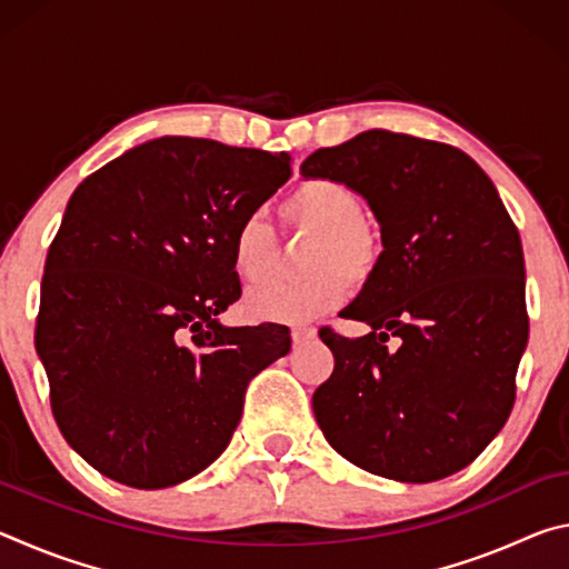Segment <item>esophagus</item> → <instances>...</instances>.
Masks as SVG:
<instances>
[{"label": "esophagus", "mask_w": 569, "mask_h": 569, "mask_svg": "<svg viewBox=\"0 0 569 569\" xmlns=\"http://www.w3.org/2000/svg\"><path fill=\"white\" fill-rule=\"evenodd\" d=\"M291 336H293V343H296V346H301V343H306V341H311V339H313V336H316V329H313V326H293Z\"/></svg>", "instance_id": "34e87169"}]
</instances>
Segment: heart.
Returning <instances> with one entry per match:
<instances>
[{
    "instance_id": "b5f03b06",
    "label": "heart",
    "mask_w": 569,
    "mask_h": 569,
    "mask_svg": "<svg viewBox=\"0 0 569 569\" xmlns=\"http://www.w3.org/2000/svg\"><path fill=\"white\" fill-rule=\"evenodd\" d=\"M283 223L311 236L303 253L306 278L250 291L246 311L276 323H306L329 313L349 296V283L363 286L379 273L383 238L361 213L356 192L333 178H308L278 208ZM276 266V238L261 218H243L230 236V268L243 283H263Z\"/></svg>"
}]
</instances>
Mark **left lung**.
<instances>
[{
  "mask_svg": "<svg viewBox=\"0 0 569 569\" xmlns=\"http://www.w3.org/2000/svg\"><path fill=\"white\" fill-rule=\"evenodd\" d=\"M301 176L363 196L383 238L379 273L343 311L371 333L319 331L333 351L313 393L323 437L371 475H455L505 427L529 333L522 240L495 182L459 148L391 130L316 150Z\"/></svg>",
  "mask_w": 569,
  "mask_h": 569,
  "instance_id": "left-lung-1",
  "label": "left lung"
}]
</instances>
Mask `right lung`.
Wrapping results in <instances>:
<instances>
[{
  "label": "right lung",
  "instance_id": "right-lung-1",
  "mask_svg": "<svg viewBox=\"0 0 569 569\" xmlns=\"http://www.w3.org/2000/svg\"><path fill=\"white\" fill-rule=\"evenodd\" d=\"M291 156L158 138L84 178L42 276L34 346L57 427L100 475L180 485L223 455L250 379L291 351L278 323L228 329L230 236Z\"/></svg>",
  "mask_w": 569,
  "mask_h": 569
}]
</instances>
